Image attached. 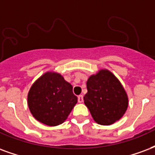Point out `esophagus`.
Instances as JSON below:
<instances>
[{"mask_svg": "<svg viewBox=\"0 0 155 155\" xmlns=\"http://www.w3.org/2000/svg\"><path fill=\"white\" fill-rule=\"evenodd\" d=\"M83 101H84L83 95H79V96H78V102L81 104V103H83Z\"/></svg>", "mask_w": 155, "mask_h": 155, "instance_id": "esophagus-1", "label": "esophagus"}]
</instances>
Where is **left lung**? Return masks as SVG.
Here are the masks:
<instances>
[{"label": "left lung", "mask_w": 155, "mask_h": 155, "mask_svg": "<svg viewBox=\"0 0 155 155\" xmlns=\"http://www.w3.org/2000/svg\"><path fill=\"white\" fill-rule=\"evenodd\" d=\"M84 104L98 124L109 126L123 117L128 97L121 82L108 70L103 69L87 81Z\"/></svg>", "instance_id": "1"}]
</instances>
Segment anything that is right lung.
I'll list each match as a JSON object with an SVG mask.
<instances>
[{"instance_id": "obj_1", "label": "right lung", "mask_w": 155, "mask_h": 155, "mask_svg": "<svg viewBox=\"0 0 155 155\" xmlns=\"http://www.w3.org/2000/svg\"><path fill=\"white\" fill-rule=\"evenodd\" d=\"M73 87L59 73L48 71L41 75L28 94V106L37 121L49 127L61 124L77 104Z\"/></svg>"}]
</instances>
